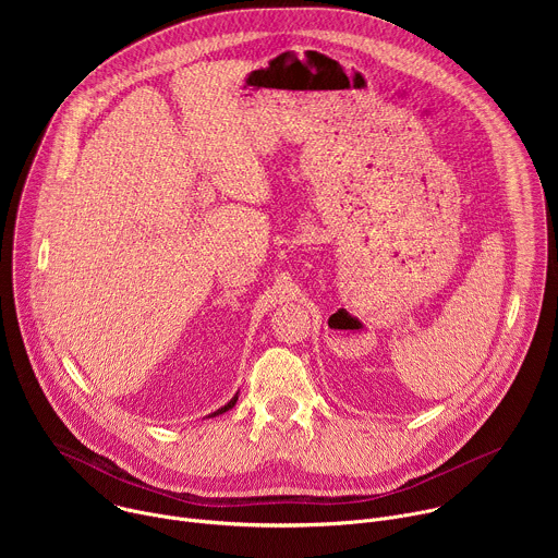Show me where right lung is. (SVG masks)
<instances>
[{
  "mask_svg": "<svg viewBox=\"0 0 558 558\" xmlns=\"http://www.w3.org/2000/svg\"><path fill=\"white\" fill-rule=\"evenodd\" d=\"M235 402H238V392H235V395H233V397H231V400H229V402H227V404H225V407H220V409H218V411H214V413H211V415H209V417H216V415H222V413H227V411H229V409H233V407H235Z\"/></svg>",
  "mask_w": 558,
  "mask_h": 558,
  "instance_id": "obj_1",
  "label": "right lung"
}]
</instances>
